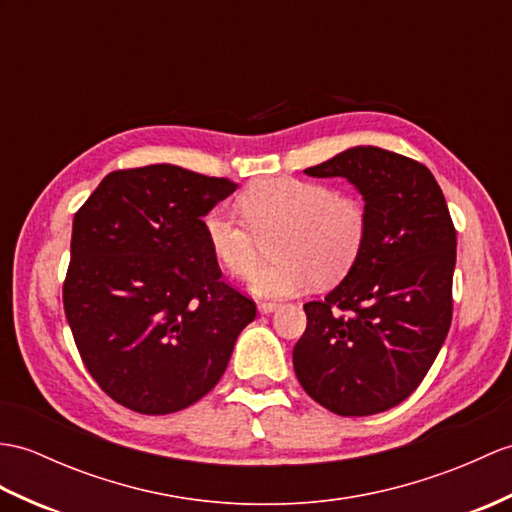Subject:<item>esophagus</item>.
Instances as JSON below:
<instances>
[{"label": "esophagus", "mask_w": 512, "mask_h": 512, "mask_svg": "<svg viewBox=\"0 0 512 512\" xmlns=\"http://www.w3.org/2000/svg\"><path fill=\"white\" fill-rule=\"evenodd\" d=\"M277 310H279L277 303H259V305H257V312L264 314V316H268V314H272V312H277Z\"/></svg>", "instance_id": "1"}]
</instances>
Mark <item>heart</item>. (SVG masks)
Masks as SVG:
<instances>
[{"mask_svg": "<svg viewBox=\"0 0 512 512\" xmlns=\"http://www.w3.org/2000/svg\"><path fill=\"white\" fill-rule=\"evenodd\" d=\"M240 211L216 209L205 218L213 255L235 277L251 275L272 234L271 252L278 259L253 273L248 290L261 299L310 290L320 279H342L360 255L366 235V211L360 200L292 176H272L248 185Z\"/></svg>", "mask_w": 512, "mask_h": 512, "instance_id": "1", "label": "heart"}]
</instances>
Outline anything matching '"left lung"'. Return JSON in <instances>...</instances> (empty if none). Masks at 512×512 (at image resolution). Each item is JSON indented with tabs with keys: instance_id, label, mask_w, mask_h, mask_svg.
<instances>
[{
	"instance_id": "obj_1",
	"label": "left lung",
	"mask_w": 512,
	"mask_h": 512,
	"mask_svg": "<svg viewBox=\"0 0 512 512\" xmlns=\"http://www.w3.org/2000/svg\"><path fill=\"white\" fill-rule=\"evenodd\" d=\"M305 174L347 178L364 200L366 235L347 277L303 305L294 373L320 406L368 417L408 399L443 347L456 229L434 174L403 154L355 146Z\"/></svg>"
}]
</instances>
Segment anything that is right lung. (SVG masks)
Segmentation results:
<instances>
[{"instance_id":"1","label":"right lung","mask_w":512,"mask_h":512,"mask_svg":"<svg viewBox=\"0 0 512 512\" xmlns=\"http://www.w3.org/2000/svg\"><path fill=\"white\" fill-rule=\"evenodd\" d=\"M237 189L172 163L106 174L74 216L65 316L113 401L192 406L220 382L255 303L222 281L205 218Z\"/></svg>"}]
</instances>
